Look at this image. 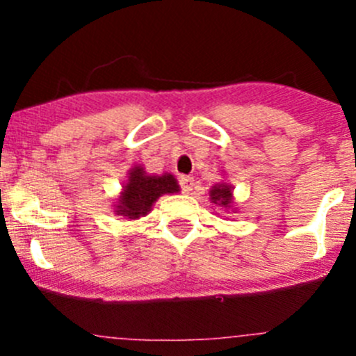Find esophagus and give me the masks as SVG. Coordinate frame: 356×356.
<instances>
[{
    "instance_id": "obj_1",
    "label": "esophagus",
    "mask_w": 356,
    "mask_h": 356,
    "mask_svg": "<svg viewBox=\"0 0 356 356\" xmlns=\"http://www.w3.org/2000/svg\"><path fill=\"white\" fill-rule=\"evenodd\" d=\"M181 186H182V189H184V191H189V189H191V186H193V177H189V175H182Z\"/></svg>"
}]
</instances>
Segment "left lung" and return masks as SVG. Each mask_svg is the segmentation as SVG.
Masks as SVG:
<instances>
[{"instance_id":"left-lung-1","label":"left lung","mask_w":356,"mask_h":356,"mask_svg":"<svg viewBox=\"0 0 356 356\" xmlns=\"http://www.w3.org/2000/svg\"><path fill=\"white\" fill-rule=\"evenodd\" d=\"M213 203H215V208L225 207V204L229 203V189H225V186L215 184V188H213Z\"/></svg>"}]
</instances>
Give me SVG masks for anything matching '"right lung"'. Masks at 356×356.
<instances>
[{"mask_svg": "<svg viewBox=\"0 0 356 356\" xmlns=\"http://www.w3.org/2000/svg\"><path fill=\"white\" fill-rule=\"evenodd\" d=\"M179 191V186L170 174L149 175L145 167L134 165L124 179V203L113 200L115 218L124 217V222L141 218L152 210L153 203L167 193Z\"/></svg>", "mask_w": 356, "mask_h": 356, "instance_id": "obj_1", "label": "right lung"}]
</instances>
